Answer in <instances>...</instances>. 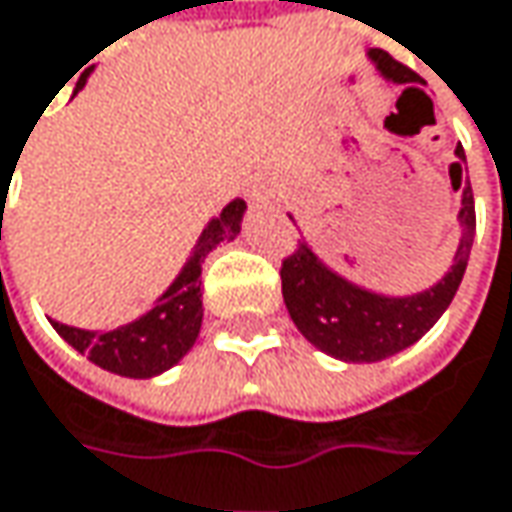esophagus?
Listing matches in <instances>:
<instances>
[{"mask_svg": "<svg viewBox=\"0 0 512 512\" xmlns=\"http://www.w3.org/2000/svg\"><path fill=\"white\" fill-rule=\"evenodd\" d=\"M250 201H256V204H262V201H265V192L253 190V195H250Z\"/></svg>", "mask_w": 512, "mask_h": 512, "instance_id": "34e87169", "label": "esophagus"}]
</instances>
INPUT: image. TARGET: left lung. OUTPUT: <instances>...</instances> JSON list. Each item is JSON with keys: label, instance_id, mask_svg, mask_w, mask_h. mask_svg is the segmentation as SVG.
Masks as SVG:
<instances>
[{"label": "left lung", "instance_id": "1", "mask_svg": "<svg viewBox=\"0 0 512 512\" xmlns=\"http://www.w3.org/2000/svg\"><path fill=\"white\" fill-rule=\"evenodd\" d=\"M369 54L383 71V77L395 83L421 80L409 65L397 63L389 51L374 48ZM409 89L415 86H406V91ZM455 155L458 161L449 167V178H452V187L458 190L461 172L467 164L461 143L455 146ZM458 221H461V244L455 250V262L447 276L423 294L397 296V299L371 294L345 282L343 276L331 273L322 265L308 244H296L294 253L282 259L279 276H282V296H285L288 314L302 331V337L345 363H374L418 343L423 334L441 320V314L449 308L467 270L475 239V201L470 181L464 184Z\"/></svg>", "mask_w": 512, "mask_h": 512}]
</instances>
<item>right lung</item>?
Here are the masks:
<instances>
[{
    "label": "right lung",
    "instance_id": "1",
    "mask_svg": "<svg viewBox=\"0 0 512 512\" xmlns=\"http://www.w3.org/2000/svg\"><path fill=\"white\" fill-rule=\"evenodd\" d=\"M86 86V77H80L77 89ZM244 201H230L221 216L207 224L201 239L192 250L190 262L184 265L181 276L169 285V291L155 308H149L141 320L120 325L115 331H83L63 322H51L65 343L83 351L91 363L100 369L115 371L123 377H155L161 371L172 369L187 351H190L198 331H201V265L207 253L221 242H233L242 230Z\"/></svg>",
    "mask_w": 512,
    "mask_h": 512
}]
</instances>
